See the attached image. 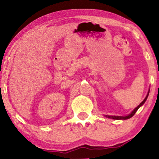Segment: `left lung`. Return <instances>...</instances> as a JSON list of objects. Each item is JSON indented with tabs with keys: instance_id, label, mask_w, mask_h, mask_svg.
<instances>
[{
	"instance_id": "obj_1",
	"label": "left lung",
	"mask_w": 159,
	"mask_h": 159,
	"mask_svg": "<svg viewBox=\"0 0 159 159\" xmlns=\"http://www.w3.org/2000/svg\"><path fill=\"white\" fill-rule=\"evenodd\" d=\"M149 92H150V89L148 90V94L146 95V97L145 98V99L143 100V101L141 102V103H140V105H138L137 107L134 108V109L129 114H128L127 116H109V115H105L106 117H107V118L108 119H116V120H125V119H130L131 117H132L134 115V114H135L137 111L138 110V108L140 107V106H142L143 104L145 103V102L146 101V100L148 98V95H149Z\"/></svg>"
}]
</instances>
